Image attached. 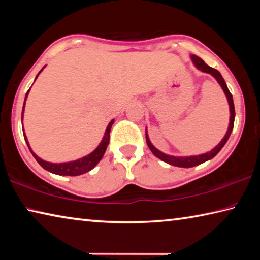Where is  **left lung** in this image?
Instances as JSON below:
<instances>
[{
	"instance_id": "obj_1",
	"label": "left lung",
	"mask_w": 260,
	"mask_h": 260,
	"mask_svg": "<svg viewBox=\"0 0 260 260\" xmlns=\"http://www.w3.org/2000/svg\"><path fill=\"white\" fill-rule=\"evenodd\" d=\"M190 58L192 60V63L195 67L200 70L202 72H205V73H209L212 76L215 80L218 81V83L220 86H221L223 93H225L227 101H228V104H230V112H231V117H230V125H228V129L226 132L225 136H223V139L220 141V143L218 146H215L212 150L209 151V152H205V153H202V155H196V156H172V155H166V153L161 152L160 150H158L157 148L153 147V144L150 142V140H149V136H148V132L146 129V139H147V144L149 149H150L151 152L155 155L156 157L159 158L162 161L167 162V164L170 165H173V166H178V167H192V166H197L202 164V162H205L210 159H212L214 156H217V153L221 150L222 147L225 146L227 140L230 139L231 133L233 131V127H234V119H235V108H234V102H233V96L231 94V91L228 90L227 85L225 80H223V78L218 70H215L213 68L209 67V65L205 64V61L200 58L199 56L196 55H190Z\"/></svg>"
}]
</instances>
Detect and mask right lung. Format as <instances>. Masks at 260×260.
Listing matches in <instances>:
<instances>
[{
  "label": "right lung",
  "mask_w": 260,
  "mask_h": 260,
  "mask_svg": "<svg viewBox=\"0 0 260 260\" xmlns=\"http://www.w3.org/2000/svg\"><path fill=\"white\" fill-rule=\"evenodd\" d=\"M45 69V68H43ZM42 69V70H43ZM42 70L40 72L38 73V76L42 72ZM37 76V78H38ZM37 78H35V80H37ZM30 89V88H29ZM29 89L27 93H26L25 96V101H24V105H23V111H21V119H23V116H24V109H25V102H26V99H27V95L29 93ZM113 119L109 122V125L107 127V129H105V133L102 141H101V143L99 144V147L95 149L93 152H90L89 155H87L85 157L80 158V159H77V160H73V161H68V162H59V164H57V162H50V161H46L41 159L40 157H38L35 153L33 152L32 149L29 147V143L27 141V138H26L25 135V132H24V138L26 143H27L29 151L32 152L33 157L37 159V161L40 164L43 169L49 171V172L54 173V174H58V175H70V177H77V175H80L83 174L86 172H89L90 170H93L94 167L99 164V161L102 159V157L104 155L105 150H107V147L109 144V141H110V131H111V127L113 124Z\"/></svg>",
  "instance_id": "obj_1"
}]
</instances>
